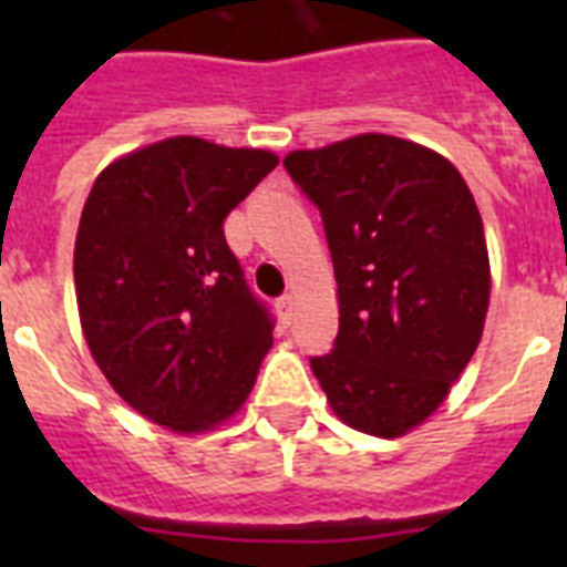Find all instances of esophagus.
Segmentation results:
<instances>
[{
	"label": "esophagus",
	"mask_w": 567,
	"mask_h": 567,
	"mask_svg": "<svg viewBox=\"0 0 567 567\" xmlns=\"http://www.w3.org/2000/svg\"><path fill=\"white\" fill-rule=\"evenodd\" d=\"M293 309H297V293H293V291L282 293V297H279V315H282L285 323H291Z\"/></svg>",
	"instance_id": "1"
}]
</instances>
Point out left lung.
I'll return each mask as SVG.
<instances>
[{
    "mask_svg": "<svg viewBox=\"0 0 567 567\" xmlns=\"http://www.w3.org/2000/svg\"><path fill=\"white\" fill-rule=\"evenodd\" d=\"M285 167L320 208L338 282V338L311 359L332 412L359 432L417 430L483 338L492 267L462 173L405 137L293 150Z\"/></svg>",
    "mask_w": 567,
    "mask_h": 567,
    "instance_id": "obj_1",
    "label": "left lung"
}]
</instances>
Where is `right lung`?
Instances as JSON below:
<instances>
[{
	"label": "right lung",
	"mask_w": 567,
	"mask_h": 567,
	"mask_svg": "<svg viewBox=\"0 0 567 567\" xmlns=\"http://www.w3.org/2000/svg\"><path fill=\"white\" fill-rule=\"evenodd\" d=\"M276 164L267 150L164 137L114 158L82 208L73 279L93 362L179 435L229 421L274 347L223 220Z\"/></svg>",
	"instance_id": "1"
}]
</instances>
